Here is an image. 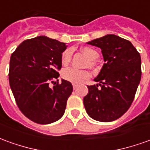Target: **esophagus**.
Segmentation results:
<instances>
[{"instance_id": "obj_1", "label": "esophagus", "mask_w": 150, "mask_h": 150, "mask_svg": "<svg viewBox=\"0 0 150 150\" xmlns=\"http://www.w3.org/2000/svg\"><path fill=\"white\" fill-rule=\"evenodd\" d=\"M72 86H73V88H74V90H75V89H76V88H77V87H78V85L75 84V83H73V84H72Z\"/></svg>"}]
</instances>
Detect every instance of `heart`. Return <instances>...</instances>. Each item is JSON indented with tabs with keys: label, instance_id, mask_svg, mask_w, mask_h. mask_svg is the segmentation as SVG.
I'll use <instances>...</instances> for the list:
<instances>
[{
	"label": "heart",
	"instance_id": "heart-1",
	"mask_svg": "<svg viewBox=\"0 0 150 150\" xmlns=\"http://www.w3.org/2000/svg\"><path fill=\"white\" fill-rule=\"evenodd\" d=\"M83 52L88 56L90 59V62L88 65L91 67H95V60L99 58V54L96 50H95L90 47H84L83 49ZM72 52L71 49L65 50L61 56V62L63 65H67L71 60ZM62 77L65 80L71 82L72 83H81L82 82L87 80L91 77V73L86 70H77L73 67H68L64 69L62 71Z\"/></svg>",
	"mask_w": 150,
	"mask_h": 150
}]
</instances>
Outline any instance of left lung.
<instances>
[{
  "label": "left lung",
  "instance_id": "left-lung-1",
  "mask_svg": "<svg viewBox=\"0 0 150 150\" xmlns=\"http://www.w3.org/2000/svg\"><path fill=\"white\" fill-rule=\"evenodd\" d=\"M100 47L105 63L94 80L98 84L88 86L83 98L90 117L101 122L117 120L128 111L135 97L141 77V55L129 41L114 34L88 42Z\"/></svg>",
  "mask_w": 150,
  "mask_h": 150
}]
</instances>
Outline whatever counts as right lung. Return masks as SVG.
<instances>
[{"label": "right lung", "mask_w": 150, "mask_h": 150, "mask_svg": "<svg viewBox=\"0 0 150 150\" xmlns=\"http://www.w3.org/2000/svg\"><path fill=\"white\" fill-rule=\"evenodd\" d=\"M65 43L46 36L25 40L13 52L8 80L18 107L38 124L55 122L64 114L73 91L70 82L59 83ZM54 83L52 88L50 83Z\"/></svg>", "instance_id": "add662e5"}]
</instances>
